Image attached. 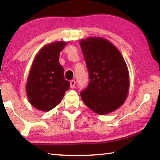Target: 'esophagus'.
Wrapping results in <instances>:
<instances>
[{
  "label": "esophagus",
  "mask_w": 160,
  "mask_h": 160,
  "mask_svg": "<svg viewBox=\"0 0 160 160\" xmlns=\"http://www.w3.org/2000/svg\"><path fill=\"white\" fill-rule=\"evenodd\" d=\"M70 88H74L75 85V80H70Z\"/></svg>",
  "instance_id": "34e87169"
}]
</instances>
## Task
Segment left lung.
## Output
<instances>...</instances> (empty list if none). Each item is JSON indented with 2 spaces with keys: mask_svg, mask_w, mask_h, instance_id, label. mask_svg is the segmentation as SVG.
Masks as SVG:
<instances>
[{
  "mask_svg": "<svg viewBox=\"0 0 160 160\" xmlns=\"http://www.w3.org/2000/svg\"><path fill=\"white\" fill-rule=\"evenodd\" d=\"M81 50L89 73V84L80 92L83 102L100 115L113 112L128 95L129 74L120 51L102 37L81 39Z\"/></svg>",
  "mask_w": 160,
  "mask_h": 160,
  "instance_id": "8db88e82",
  "label": "left lung"
}]
</instances>
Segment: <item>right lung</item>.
<instances>
[{
  "mask_svg": "<svg viewBox=\"0 0 160 160\" xmlns=\"http://www.w3.org/2000/svg\"><path fill=\"white\" fill-rule=\"evenodd\" d=\"M67 42H56L43 47L32 63L26 84L29 102L43 112L50 111L61 102L68 90L63 68L59 63L61 51Z\"/></svg>",
  "mask_w": 160,
  "mask_h": 160,
  "instance_id": "1",
  "label": "right lung"
}]
</instances>
